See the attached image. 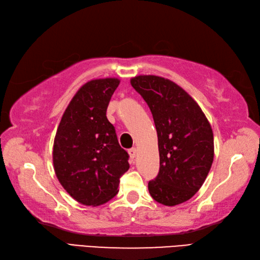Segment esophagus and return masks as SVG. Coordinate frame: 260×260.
Segmentation results:
<instances>
[{
	"label": "esophagus",
	"mask_w": 260,
	"mask_h": 260,
	"mask_svg": "<svg viewBox=\"0 0 260 260\" xmlns=\"http://www.w3.org/2000/svg\"><path fill=\"white\" fill-rule=\"evenodd\" d=\"M128 153H129L130 157H131V160H134L135 157L137 156V154H138V150H137L136 148H132V149H130V150L128 151Z\"/></svg>",
	"instance_id": "34e87169"
}]
</instances>
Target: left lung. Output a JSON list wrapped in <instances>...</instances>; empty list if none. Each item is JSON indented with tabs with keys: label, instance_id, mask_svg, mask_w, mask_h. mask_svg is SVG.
Wrapping results in <instances>:
<instances>
[{
	"label": "left lung",
	"instance_id": "1",
	"mask_svg": "<svg viewBox=\"0 0 260 260\" xmlns=\"http://www.w3.org/2000/svg\"><path fill=\"white\" fill-rule=\"evenodd\" d=\"M153 116L160 171L149 182L152 199L166 206L188 201L206 180L214 160V136L199 104L174 81L154 75L130 79Z\"/></svg>",
	"mask_w": 260,
	"mask_h": 260
}]
</instances>
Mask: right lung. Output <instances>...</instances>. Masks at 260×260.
Returning <instances> with one entry per match:
<instances>
[{"label": "right lung", "instance_id": "obj_1", "mask_svg": "<svg viewBox=\"0 0 260 260\" xmlns=\"http://www.w3.org/2000/svg\"><path fill=\"white\" fill-rule=\"evenodd\" d=\"M119 84L116 77L87 81L74 94L56 131L55 174L65 191L86 206L103 205L115 198L120 176L130 168L129 155L106 116Z\"/></svg>", "mask_w": 260, "mask_h": 260}]
</instances>
